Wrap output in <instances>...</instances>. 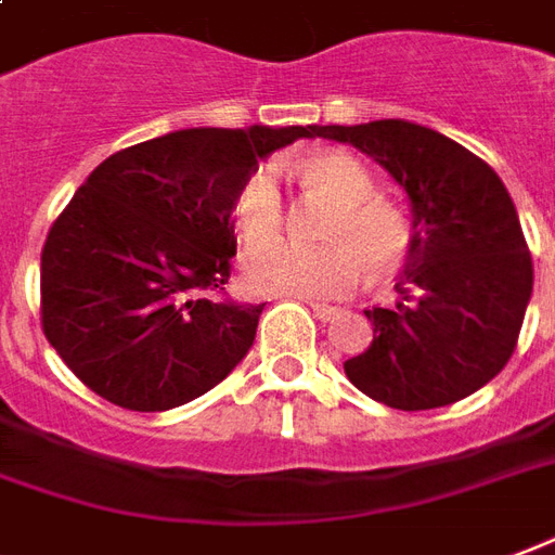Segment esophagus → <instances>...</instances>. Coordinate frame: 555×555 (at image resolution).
<instances>
[{
    "mask_svg": "<svg viewBox=\"0 0 555 555\" xmlns=\"http://www.w3.org/2000/svg\"><path fill=\"white\" fill-rule=\"evenodd\" d=\"M310 305V310L317 313V319H322V322H331L334 317H339V307H331V305H319V301H307Z\"/></svg>",
    "mask_w": 555,
    "mask_h": 555,
    "instance_id": "1",
    "label": "esophagus"
}]
</instances>
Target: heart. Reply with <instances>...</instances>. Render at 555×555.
Masks as SVG:
<instances>
[{
	"label": "heart",
	"mask_w": 555,
	"mask_h": 555,
	"mask_svg": "<svg viewBox=\"0 0 555 555\" xmlns=\"http://www.w3.org/2000/svg\"><path fill=\"white\" fill-rule=\"evenodd\" d=\"M307 183L325 189L339 204L331 218L327 248L310 250L286 238H270L250 248L242 262L245 286L257 295L286 298H339L372 274L393 272L408 248V228L393 206L375 197V180L349 153H319L301 165ZM238 236L259 242L283 224L281 177L274 165H257L233 197Z\"/></svg>",
	"instance_id": "1"
}]
</instances>
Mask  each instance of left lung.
<instances>
[{
	"label": "left lung",
	"mask_w": 555,
	"mask_h": 555,
	"mask_svg": "<svg viewBox=\"0 0 555 555\" xmlns=\"http://www.w3.org/2000/svg\"><path fill=\"white\" fill-rule=\"evenodd\" d=\"M372 156L411 201L414 233L393 310H363L370 349L349 358V382L382 405L428 411L476 393L517 346L532 257L520 218L488 162L411 120L317 127Z\"/></svg>",
	"instance_id": "left-lung-1"
}]
</instances>
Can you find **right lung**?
<instances>
[{"mask_svg": "<svg viewBox=\"0 0 555 555\" xmlns=\"http://www.w3.org/2000/svg\"><path fill=\"white\" fill-rule=\"evenodd\" d=\"M317 127L180 129L100 162L40 254V325L112 405L168 411L224 382L266 305L216 301L236 257L233 197Z\"/></svg>", "mask_w": 555, "mask_h": 555, "instance_id": "right-lung-1", "label": "right lung"}]
</instances>
